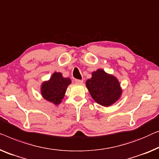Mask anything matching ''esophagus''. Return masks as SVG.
I'll return each instance as SVG.
<instances>
[{"instance_id": "1", "label": "esophagus", "mask_w": 159, "mask_h": 159, "mask_svg": "<svg viewBox=\"0 0 159 159\" xmlns=\"http://www.w3.org/2000/svg\"><path fill=\"white\" fill-rule=\"evenodd\" d=\"M75 82L77 84H82V83H83V80H75Z\"/></svg>"}]
</instances>
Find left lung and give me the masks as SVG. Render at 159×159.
I'll return each mask as SVG.
<instances>
[{"label": "left lung", "instance_id": "left-lung-1", "mask_svg": "<svg viewBox=\"0 0 159 159\" xmlns=\"http://www.w3.org/2000/svg\"><path fill=\"white\" fill-rule=\"evenodd\" d=\"M86 87L93 100L104 107L116 102L123 92L118 80L102 69L92 73V77L86 81Z\"/></svg>", "mask_w": 159, "mask_h": 159}]
</instances>
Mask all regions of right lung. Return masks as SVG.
Wrapping results in <instances>:
<instances>
[{
	"instance_id": "obj_1",
	"label": "right lung",
	"mask_w": 159,
	"mask_h": 159,
	"mask_svg": "<svg viewBox=\"0 0 159 159\" xmlns=\"http://www.w3.org/2000/svg\"><path fill=\"white\" fill-rule=\"evenodd\" d=\"M69 77H64L60 72H54L48 81L41 85V94L46 100L58 105L61 102L67 87L71 84Z\"/></svg>"
}]
</instances>
